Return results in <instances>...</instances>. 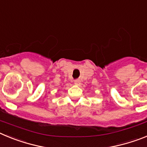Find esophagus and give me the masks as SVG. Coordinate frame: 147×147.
Returning a JSON list of instances; mask_svg holds the SVG:
<instances>
[{"mask_svg":"<svg viewBox=\"0 0 147 147\" xmlns=\"http://www.w3.org/2000/svg\"><path fill=\"white\" fill-rule=\"evenodd\" d=\"M74 85H77V86H80V85H81V81H80V80H75Z\"/></svg>","mask_w":147,"mask_h":147,"instance_id":"1","label":"esophagus"}]
</instances>
